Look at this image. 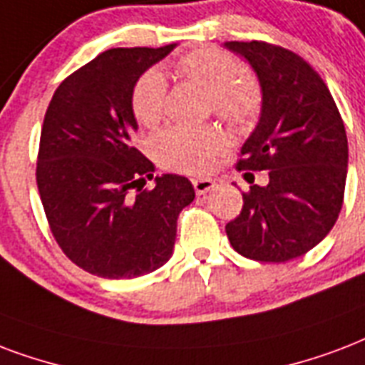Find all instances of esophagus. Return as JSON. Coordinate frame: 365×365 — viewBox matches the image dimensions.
Segmentation results:
<instances>
[{
    "label": "esophagus",
    "mask_w": 365,
    "mask_h": 365,
    "mask_svg": "<svg viewBox=\"0 0 365 365\" xmlns=\"http://www.w3.org/2000/svg\"><path fill=\"white\" fill-rule=\"evenodd\" d=\"M214 180L210 178H199V180H193V187L197 191V195H207L210 189H214Z\"/></svg>",
    "instance_id": "34e87169"
}]
</instances>
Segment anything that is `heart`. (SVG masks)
<instances>
[{"mask_svg":"<svg viewBox=\"0 0 365 365\" xmlns=\"http://www.w3.org/2000/svg\"><path fill=\"white\" fill-rule=\"evenodd\" d=\"M178 74L208 91L212 110L233 126L250 122L260 107V91L243 66L230 53L197 49L176 61ZM166 78L158 68H149L132 90V113L141 126H155L163 116ZM226 147L224 133L216 128L168 126L153 138V153L164 168L183 174H207Z\"/></svg>","mask_w":365,"mask_h":365,"instance_id":"1","label":"heart"}]
</instances>
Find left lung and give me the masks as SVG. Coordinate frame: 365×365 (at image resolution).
<instances>
[{"instance_id":"1","label":"left lung","mask_w":365,"mask_h":365,"mask_svg":"<svg viewBox=\"0 0 365 365\" xmlns=\"http://www.w3.org/2000/svg\"><path fill=\"white\" fill-rule=\"evenodd\" d=\"M224 46L252 66L262 91L237 170H268L269 178L243 193L227 239L250 260L287 262L314 249L339 218L349 166L343 118L324 80L297 53L266 41Z\"/></svg>"}]
</instances>
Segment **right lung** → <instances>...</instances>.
<instances>
[{"label": "right lung", "mask_w": 365, "mask_h": 365, "mask_svg": "<svg viewBox=\"0 0 365 365\" xmlns=\"http://www.w3.org/2000/svg\"><path fill=\"white\" fill-rule=\"evenodd\" d=\"M164 47H116L61 82L47 107L36 182L55 241L86 272L107 279L151 274L170 260L178 216L193 202L187 178L163 174L133 147L132 90Z\"/></svg>", "instance_id": "obj_1"}]
</instances>
